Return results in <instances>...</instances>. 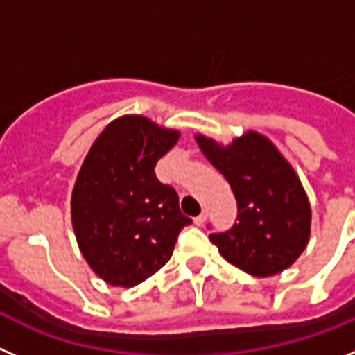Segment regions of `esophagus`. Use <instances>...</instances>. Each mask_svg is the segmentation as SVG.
<instances>
[{
	"label": "esophagus",
	"mask_w": 355,
	"mask_h": 355,
	"mask_svg": "<svg viewBox=\"0 0 355 355\" xmlns=\"http://www.w3.org/2000/svg\"><path fill=\"white\" fill-rule=\"evenodd\" d=\"M205 221H207V210H203V212H201L200 216L194 217V223H196L198 226H201V225H203V223H205Z\"/></svg>",
	"instance_id": "obj_1"
}]
</instances>
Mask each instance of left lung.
Masks as SVG:
<instances>
[{"instance_id":"obj_1","label":"left lung","mask_w":355,"mask_h":355,"mask_svg":"<svg viewBox=\"0 0 355 355\" xmlns=\"http://www.w3.org/2000/svg\"><path fill=\"white\" fill-rule=\"evenodd\" d=\"M196 139L237 200V223L209 235L219 253L258 277L290 267L308 244L311 210L288 162L257 132H248L226 148L203 136Z\"/></svg>"}]
</instances>
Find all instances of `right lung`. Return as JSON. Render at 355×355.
<instances>
[{
  "label": "right lung",
  "instance_id": "1",
  "mask_svg": "<svg viewBox=\"0 0 355 355\" xmlns=\"http://www.w3.org/2000/svg\"><path fill=\"white\" fill-rule=\"evenodd\" d=\"M178 132L143 116L114 120L86 155L72 193V225L83 257L104 281L136 286L173 254L193 223L177 191L155 177V164Z\"/></svg>",
  "mask_w": 355,
  "mask_h": 355
}]
</instances>
